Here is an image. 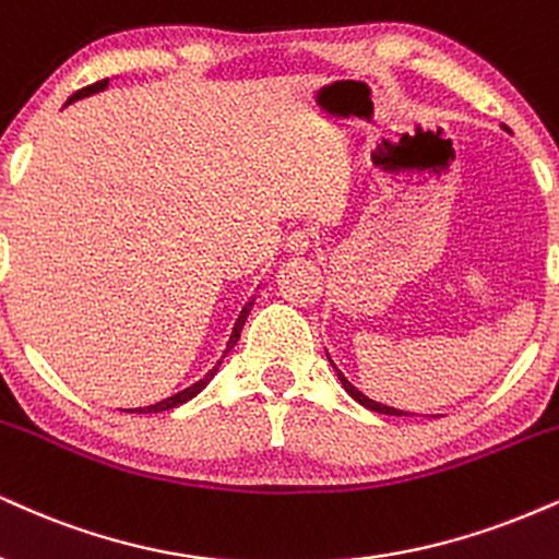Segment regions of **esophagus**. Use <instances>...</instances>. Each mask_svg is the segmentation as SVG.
<instances>
[{"mask_svg": "<svg viewBox=\"0 0 559 559\" xmlns=\"http://www.w3.org/2000/svg\"><path fill=\"white\" fill-rule=\"evenodd\" d=\"M312 247V231L309 228H294L286 237V250L292 254H305Z\"/></svg>", "mask_w": 559, "mask_h": 559, "instance_id": "34e87169", "label": "esophagus"}]
</instances>
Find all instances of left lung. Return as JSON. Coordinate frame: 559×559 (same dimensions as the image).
<instances>
[{"label":"left lung","mask_w":559,"mask_h":559,"mask_svg":"<svg viewBox=\"0 0 559 559\" xmlns=\"http://www.w3.org/2000/svg\"><path fill=\"white\" fill-rule=\"evenodd\" d=\"M508 130V127H506ZM328 361H331L333 365V359H331V354H328ZM333 369H335V374H338V380H341V385H344V390L348 395H352V399L356 401V403H361V406L365 408H369V412H378V414H388V416H408L406 412H401V408H393V406H382V403H378V401H372V399H367L365 393H361V390H356L352 382H348L346 378H344V372H341L338 367L333 365Z\"/></svg>","instance_id":"8db88e82"}]
</instances>
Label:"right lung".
Segmentation results:
<instances>
[{
  "mask_svg": "<svg viewBox=\"0 0 559 559\" xmlns=\"http://www.w3.org/2000/svg\"><path fill=\"white\" fill-rule=\"evenodd\" d=\"M106 85H109V78H106V80H98V83H93V85L83 87V91L72 93V96L67 98V104H72V100H80V98H85V96H93V93L104 91ZM252 305H254V299H250V301H247L245 307H241L239 318H237V322H234V331H231V335H228V344H226V352H224V356H226L228 352H231L234 346H237V341H239V335H241V328H245V322H247V314H250ZM224 356H221V359H218V365H215V367L211 369V372L205 374L203 380H198V382H194V385H190V388L179 390V393H177V395H171V399H164V401L153 403V406H143V408H122V412H130V414H158V412H169V408H177V406H181V403H187V401H190V399H194V395H198L200 390H203V388L207 385V382L213 380V374L218 372V367H221V361H224Z\"/></svg>",
  "mask_w": 559,
  "mask_h": 559,
  "instance_id": "right-lung-1",
  "label": "right lung"
}]
</instances>
